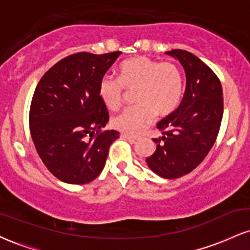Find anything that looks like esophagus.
Returning <instances> with one entry per match:
<instances>
[{"label":"esophagus","mask_w":250,"mask_h":250,"mask_svg":"<svg viewBox=\"0 0 250 250\" xmlns=\"http://www.w3.org/2000/svg\"><path fill=\"white\" fill-rule=\"evenodd\" d=\"M122 137H123V139L129 140V141H133V142L137 141V140H140V137L133 136V135H129V134H123V135H122Z\"/></svg>","instance_id":"obj_1"}]
</instances>
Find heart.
<instances>
[{"label": "heart", "instance_id": "1", "mask_svg": "<svg viewBox=\"0 0 250 250\" xmlns=\"http://www.w3.org/2000/svg\"><path fill=\"white\" fill-rule=\"evenodd\" d=\"M134 91L136 105L113 119V127L125 134L142 133L156 116L170 115L183 95V76L173 62H160L147 56L123 61L119 79L103 76L99 82V96L110 110L125 104L127 91Z\"/></svg>", "mask_w": 250, "mask_h": 250}]
</instances>
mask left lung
I'll return each mask as SVG.
<instances>
[{"label":"left lung","mask_w":250,"mask_h":250,"mask_svg":"<svg viewBox=\"0 0 250 250\" xmlns=\"http://www.w3.org/2000/svg\"><path fill=\"white\" fill-rule=\"evenodd\" d=\"M166 54L181 62L187 83L176 110L157 123L162 137L154 139L156 150L146 161L159 176L177 179L194 170L216 141L223 115V94L216 74L194 54L182 49Z\"/></svg>","instance_id":"8db88e82"}]
</instances>
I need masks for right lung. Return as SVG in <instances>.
Listing matches in <instances>:
<instances>
[{
    "instance_id": "1",
    "label": "right lung",
    "mask_w": 250,
    "mask_h": 250,
    "mask_svg": "<svg viewBox=\"0 0 250 250\" xmlns=\"http://www.w3.org/2000/svg\"><path fill=\"white\" fill-rule=\"evenodd\" d=\"M120 54H73L37 83L29 111L31 139L48 170L63 182L84 185L96 179L119 139V131L103 130L109 113L99 82Z\"/></svg>"
}]
</instances>
